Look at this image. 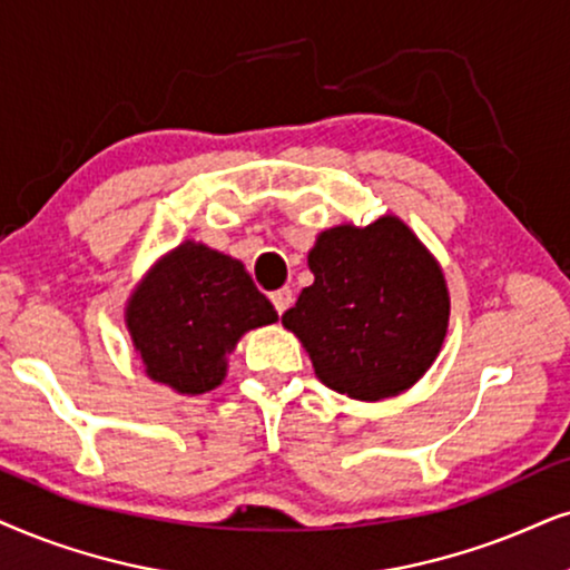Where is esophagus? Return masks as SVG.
I'll return each instance as SVG.
<instances>
[{"label":"esophagus","mask_w":570,"mask_h":570,"mask_svg":"<svg viewBox=\"0 0 570 570\" xmlns=\"http://www.w3.org/2000/svg\"><path fill=\"white\" fill-rule=\"evenodd\" d=\"M271 302H273V307H276V313L284 315L286 309L292 307V302H294L292 289H278V292H273V294H271Z\"/></svg>","instance_id":"34e87169"}]
</instances>
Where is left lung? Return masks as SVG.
<instances>
[{
	"instance_id": "left-lung-1",
	"label": "left lung",
	"mask_w": 570,
	"mask_h": 570,
	"mask_svg": "<svg viewBox=\"0 0 570 570\" xmlns=\"http://www.w3.org/2000/svg\"><path fill=\"white\" fill-rule=\"evenodd\" d=\"M307 265L315 281L281 323L302 341L321 383L356 401L412 389L449 333L451 294L435 255L385 214L321 232Z\"/></svg>"
}]
</instances>
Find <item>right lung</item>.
I'll return each instance as SVG.
<instances>
[{
	"label": "right lung",
	"mask_w": 570,
	"mask_h": 570,
	"mask_svg": "<svg viewBox=\"0 0 570 570\" xmlns=\"http://www.w3.org/2000/svg\"><path fill=\"white\" fill-rule=\"evenodd\" d=\"M276 321L245 265L195 239L158 257L125 307L146 375L181 396L218 389L239 338Z\"/></svg>",
	"instance_id": "1"
}]
</instances>
